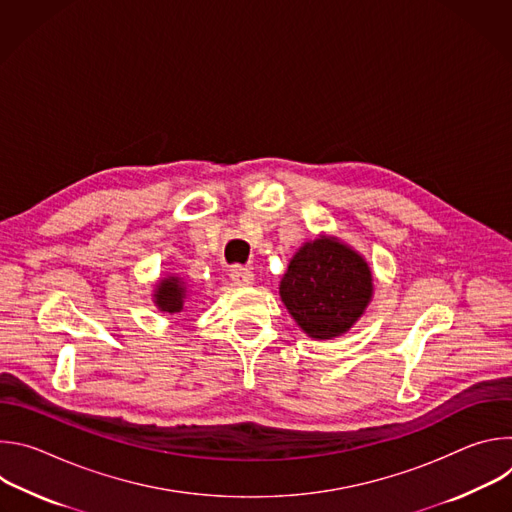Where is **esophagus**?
I'll return each mask as SVG.
<instances>
[{"label": "esophagus", "instance_id": "esophagus-1", "mask_svg": "<svg viewBox=\"0 0 512 512\" xmlns=\"http://www.w3.org/2000/svg\"><path fill=\"white\" fill-rule=\"evenodd\" d=\"M229 275H231V279H233L235 285H251L253 279H255V277H253V271L247 269V267H243V265H233L231 271H229Z\"/></svg>", "mask_w": 512, "mask_h": 512}]
</instances>
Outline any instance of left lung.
<instances>
[{"label": "left lung", "mask_w": 512, "mask_h": 512, "mask_svg": "<svg viewBox=\"0 0 512 512\" xmlns=\"http://www.w3.org/2000/svg\"><path fill=\"white\" fill-rule=\"evenodd\" d=\"M279 296L308 336L330 340L344 334L367 308L373 275L356 251L322 237L306 243L289 261Z\"/></svg>", "instance_id": "1"}]
</instances>
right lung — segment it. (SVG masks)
Segmentation results:
<instances>
[{
  "mask_svg": "<svg viewBox=\"0 0 512 512\" xmlns=\"http://www.w3.org/2000/svg\"><path fill=\"white\" fill-rule=\"evenodd\" d=\"M184 298H186V289L178 277L162 279L156 291V304L162 312H170V314L182 312Z\"/></svg>",
  "mask_w": 512,
  "mask_h": 512,
  "instance_id": "right-lung-1",
  "label": "right lung"
}]
</instances>
